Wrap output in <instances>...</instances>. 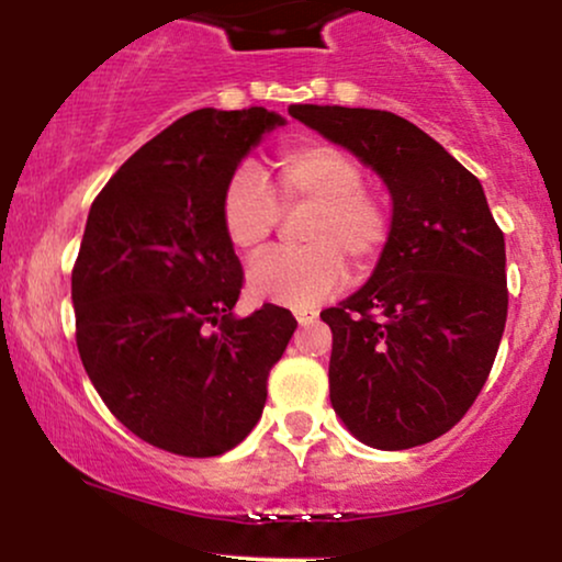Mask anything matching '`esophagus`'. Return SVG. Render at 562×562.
Segmentation results:
<instances>
[{"mask_svg": "<svg viewBox=\"0 0 562 562\" xmlns=\"http://www.w3.org/2000/svg\"><path fill=\"white\" fill-rule=\"evenodd\" d=\"M314 319H317V312H312V308H303V312H295V322H299L301 327L303 325H312Z\"/></svg>", "mask_w": 562, "mask_h": 562, "instance_id": "1", "label": "esophagus"}]
</instances>
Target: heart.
I'll return each mask as SVG.
<instances>
[{"instance_id": "obj_1", "label": "heart", "mask_w": 562, "mask_h": 562, "mask_svg": "<svg viewBox=\"0 0 562 562\" xmlns=\"http://www.w3.org/2000/svg\"><path fill=\"white\" fill-rule=\"evenodd\" d=\"M277 195L282 205H308L303 248L274 250L248 269V295L259 303L312 308L346 282V261L370 272L391 235L385 203L364 190V169L344 147L303 142L277 160ZM280 222V203L259 173L243 169L222 198V227L243 256L261 254Z\"/></svg>"}]
</instances>
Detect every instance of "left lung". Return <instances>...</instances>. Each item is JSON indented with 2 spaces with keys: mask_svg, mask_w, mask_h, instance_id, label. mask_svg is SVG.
<instances>
[{
  "mask_svg": "<svg viewBox=\"0 0 562 562\" xmlns=\"http://www.w3.org/2000/svg\"><path fill=\"white\" fill-rule=\"evenodd\" d=\"M389 187L391 235L357 293L319 314L333 330L330 402L359 441L412 449L475 402L507 322L505 235L479 179L402 115L290 105Z\"/></svg>",
  "mask_w": 562,
  "mask_h": 562,
  "instance_id": "8db88e82",
  "label": "left lung"
}]
</instances>
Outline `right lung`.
I'll return each instance as SVG.
<instances>
[{"label":"right lung","mask_w":562,"mask_h":562,"mask_svg":"<svg viewBox=\"0 0 562 562\" xmlns=\"http://www.w3.org/2000/svg\"><path fill=\"white\" fill-rule=\"evenodd\" d=\"M277 126L267 108L187 113L89 209L70 277L83 370L115 420L173 454H224L254 430L299 327L272 303L237 317L243 267L222 227L229 179Z\"/></svg>","instance_id":"obj_1"}]
</instances>
